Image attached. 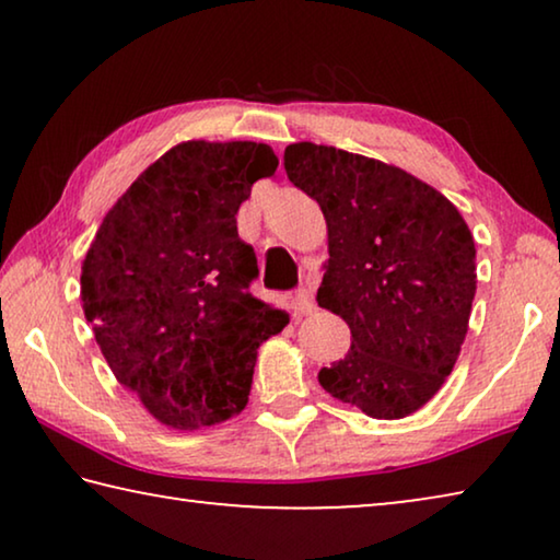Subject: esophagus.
I'll return each mask as SVG.
<instances>
[{"mask_svg":"<svg viewBox=\"0 0 560 560\" xmlns=\"http://www.w3.org/2000/svg\"><path fill=\"white\" fill-rule=\"evenodd\" d=\"M291 306H293V311H296L299 316H308V314H314V311H316L314 293H311V289H299L296 293H293Z\"/></svg>","mask_w":560,"mask_h":560,"instance_id":"esophagus-1","label":"esophagus"}]
</instances>
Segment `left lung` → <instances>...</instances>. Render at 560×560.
Returning <instances> with one entry per match:
<instances>
[{"label":"left lung","instance_id":"left-lung-1","mask_svg":"<svg viewBox=\"0 0 560 560\" xmlns=\"http://www.w3.org/2000/svg\"><path fill=\"white\" fill-rule=\"evenodd\" d=\"M293 185L328 226L318 306L350 328V350L318 383L375 420L420 410L447 381L469 328L477 249L457 207L415 175L330 145L283 153Z\"/></svg>","mask_w":560,"mask_h":560}]
</instances>
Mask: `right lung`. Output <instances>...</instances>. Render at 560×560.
<instances>
[{"mask_svg":"<svg viewBox=\"0 0 560 560\" xmlns=\"http://www.w3.org/2000/svg\"><path fill=\"white\" fill-rule=\"evenodd\" d=\"M277 165L252 140L170 148L103 217L83 259V314L101 353L167 428L240 415L257 348L289 324L249 293L257 254L236 232L240 205Z\"/></svg>","mask_w":560,"mask_h":560,"instance_id":"1","label":"right lung"}]
</instances>
